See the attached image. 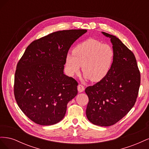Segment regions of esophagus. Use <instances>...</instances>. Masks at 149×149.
I'll list each match as a JSON object with an SVG mask.
<instances>
[{"instance_id":"34e87169","label":"esophagus","mask_w":149,"mask_h":149,"mask_svg":"<svg viewBox=\"0 0 149 149\" xmlns=\"http://www.w3.org/2000/svg\"><path fill=\"white\" fill-rule=\"evenodd\" d=\"M78 91L79 93H81V92H83L84 91V86L83 85V84H78Z\"/></svg>"}]
</instances>
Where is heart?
I'll list each match as a JSON object with an SVG mask.
<instances>
[{
	"label": "heart",
	"instance_id": "obj_1",
	"mask_svg": "<svg viewBox=\"0 0 149 149\" xmlns=\"http://www.w3.org/2000/svg\"><path fill=\"white\" fill-rule=\"evenodd\" d=\"M114 57V50L109 44L88 38L76 45L73 49V53L66 54L65 69L68 74L73 76L79 73L82 65L85 78L100 81L109 74Z\"/></svg>",
	"mask_w": 149,
	"mask_h": 149
}]
</instances>
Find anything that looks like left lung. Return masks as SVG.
I'll use <instances>...</instances> for the list:
<instances>
[{"instance_id": "1", "label": "left lung", "mask_w": 149, "mask_h": 149, "mask_svg": "<svg viewBox=\"0 0 149 149\" xmlns=\"http://www.w3.org/2000/svg\"><path fill=\"white\" fill-rule=\"evenodd\" d=\"M111 38L115 57L105 78L85 89L89 102L86 114L93 124L110 126L127 114L136 102L141 84V73L132 52L116 36Z\"/></svg>"}]
</instances>
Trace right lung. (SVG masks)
<instances>
[{"label": "right lung", "mask_w": 149, "mask_h": 149, "mask_svg": "<svg viewBox=\"0 0 149 149\" xmlns=\"http://www.w3.org/2000/svg\"><path fill=\"white\" fill-rule=\"evenodd\" d=\"M84 29L52 33L34 40L17 65L14 96L35 123L49 125L64 118L67 104L78 94V82L63 73L66 55Z\"/></svg>", "instance_id": "right-lung-1"}]
</instances>
